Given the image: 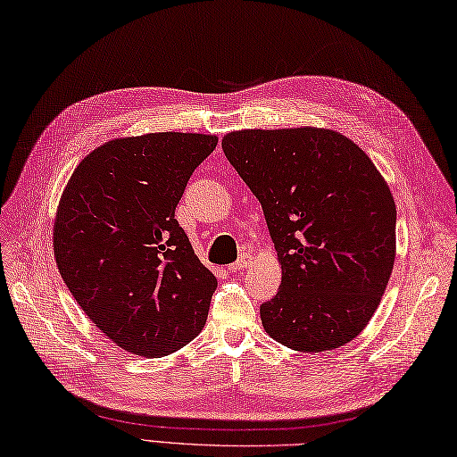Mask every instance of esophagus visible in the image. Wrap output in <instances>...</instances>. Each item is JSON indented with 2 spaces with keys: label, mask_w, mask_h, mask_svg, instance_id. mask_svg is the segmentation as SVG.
Listing matches in <instances>:
<instances>
[{
  "label": "esophagus",
  "mask_w": 457,
  "mask_h": 457,
  "mask_svg": "<svg viewBox=\"0 0 457 457\" xmlns=\"http://www.w3.org/2000/svg\"><path fill=\"white\" fill-rule=\"evenodd\" d=\"M250 265H252V255L250 253H244L238 262L228 265V271L235 273V271H240V270H246V267H250Z\"/></svg>",
  "instance_id": "esophagus-1"
}]
</instances>
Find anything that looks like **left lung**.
Instances as JSON below:
<instances>
[{"label":"left lung","instance_id":"left-lung-1","mask_svg":"<svg viewBox=\"0 0 457 457\" xmlns=\"http://www.w3.org/2000/svg\"><path fill=\"white\" fill-rule=\"evenodd\" d=\"M222 151L260 199L281 288L260 306L267 336L298 353L353 341L395 262V202L357 143L328 128L238 129Z\"/></svg>","mask_w":457,"mask_h":457}]
</instances>
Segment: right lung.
Segmentation results:
<instances>
[{
  "label": "right lung",
  "instance_id": "add662e5",
  "mask_svg": "<svg viewBox=\"0 0 457 457\" xmlns=\"http://www.w3.org/2000/svg\"><path fill=\"white\" fill-rule=\"evenodd\" d=\"M217 136L116 137L77 164L54 219V258L87 318L124 351L166 357L204 329L215 275L174 219Z\"/></svg>",
  "mask_w": 457,
  "mask_h": 457
}]
</instances>
